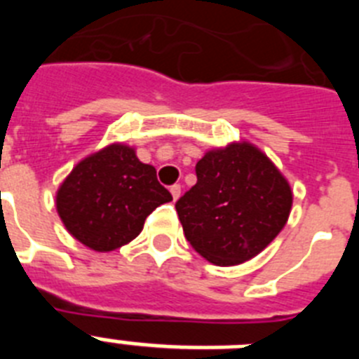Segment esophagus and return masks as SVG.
<instances>
[{
  "mask_svg": "<svg viewBox=\"0 0 359 359\" xmlns=\"http://www.w3.org/2000/svg\"><path fill=\"white\" fill-rule=\"evenodd\" d=\"M170 194H172L174 201H177V199H180V196H182V185H172V187H170Z\"/></svg>",
  "mask_w": 359,
  "mask_h": 359,
  "instance_id": "obj_1",
  "label": "esophagus"
}]
</instances>
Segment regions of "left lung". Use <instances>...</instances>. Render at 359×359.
Returning <instances> with one entry per match:
<instances>
[{
    "label": "left lung",
    "instance_id": "1",
    "mask_svg": "<svg viewBox=\"0 0 359 359\" xmlns=\"http://www.w3.org/2000/svg\"><path fill=\"white\" fill-rule=\"evenodd\" d=\"M198 183L176 210L192 248L215 266H237L262 252L286 226L293 190L250 142L214 147L196 165Z\"/></svg>",
    "mask_w": 359,
    "mask_h": 359
}]
</instances>
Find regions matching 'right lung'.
Instances as JSON below:
<instances>
[{"label":"right lung","instance_id":"1","mask_svg":"<svg viewBox=\"0 0 359 359\" xmlns=\"http://www.w3.org/2000/svg\"><path fill=\"white\" fill-rule=\"evenodd\" d=\"M172 196L136 149L115 142L82 158L55 194L57 214L72 237L106 253L140 236L145 219Z\"/></svg>","mask_w":359,"mask_h":359}]
</instances>
